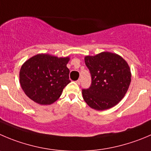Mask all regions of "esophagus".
<instances>
[{
  "label": "esophagus",
  "mask_w": 151,
  "mask_h": 151,
  "mask_svg": "<svg viewBox=\"0 0 151 151\" xmlns=\"http://www.w3.org/2000/svg\"><path fill=\"white\" fill-rule=\"evenodd\" d=\"M76 82L77 84H81V79H78L76 81Z\"/></svg>",
  "instance_id": "1"
}]
</instances>
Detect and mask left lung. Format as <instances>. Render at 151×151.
Instances as JSON below:
<instances>
[{
  "label": "left lung",
  "mask_w": 151,
  "mask_h": 151,
  "mask_svg": "<svg viewBox=\"0 0 151 151\" xmlns=\"http://www.w3.org/2000/svg\"><path fill=\"white\" fill-rule=\"evenodd\" d=\"M84 61L91 76L90 87L82 90L85 102L97 110H107L117 104L131 81L127 62L119 55L108 52L86 56Z\"/></svg>",
  "instance_id": "obj_1"
}]
</instances>
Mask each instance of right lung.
Listing matches in <instances>:
<instances>
[{
  "mask_svg": "<svg viewBox=\"0 0 151 151\" xmlns=\"http://www.w3.org/2000/svg\"><path fill=\"white\" fill-rule=\"evenodd\" d=\"M70 58L38 54L27 60L20 70V83L25 94L39 104L58 99L70 82L67 67Z\"/></svg>",
  "mask_w": 151,
  "mask_h": 151,
  "instance_id": "add662e5",
  "label": "right lung"
}]
</instances>
